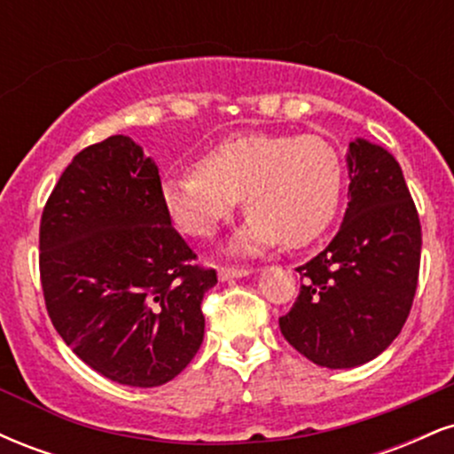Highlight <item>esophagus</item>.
Here are the masks:
<instances>
[{
    "instance_id": "obj_1",
    "label": "esophagus",
    "mask_w": 454,
    "mask_h": 454,
    "mask_svg": "<svg viewBox=\"0 0 454 454\" xmlns=\"http://www.w3.org/2000/svg\"><path fill=\"white\" fill-rule=\"evenodd\" d=\"M254 269H247V267H220L217 269V275H220L222 281H228V279H234V278H247V275H252Z\"/></svg>"
}]
</instances>
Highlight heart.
<instances>
[{
	"label": "heart",
	"mask_w": 454,
	"mask_h": 454,
	"mask_svg": "<svg viewBox=\"0 0 454 454\" xmlns=\"http://www.w3.org/2000/svg\"><path fill=\"white\" fill-rule=\"evenodd\" d=\"M343 185L337 151L317 137L243 132L223 138L196 170L161 181V205L190 237H213L243 198L247 222L231 249L252 256L284 241L303 247L335 217Z\"/></svg>",
	"instance_id": "1"
}]
</instances>
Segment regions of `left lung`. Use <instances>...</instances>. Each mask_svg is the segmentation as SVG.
Masks as SVG:
<instances>
[{"mask_svg":"<svg viewBox=\"0 0 454 454\" xmlns=\"http://www.w3.org/2000/svg\"><path fill=\"white\" fill-rule=\"evenodd\" d=\"M346 215L325 252L296 270L303 286L279 317L286 341L328 369L382 354L408 320L420 269V222L399 161L380 145L348 147Z\"/></svg>","mask_w":454,"mask_h":454,"instance_id":"8db88e82","label":"left lung"}]
</instances>
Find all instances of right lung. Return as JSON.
<instances>
[{
	"label": "right lung",
	"instance_id": "add662e5",
	"mask_svg": "<svg viewBox=\"0 0 454 454\" xmlns=\"http://www.w3.org/2000/svg\"><path fill=\"white\" fill-rule=\"evenodd\" d=\"M170 223L158 166L117 134L74 155L40 222L51 322L93 372L128 387L170 382L205 337L213 269Z\"/></svg>",
	"mask_w": 454,
	"mask_h": 454
}]
</instances>
